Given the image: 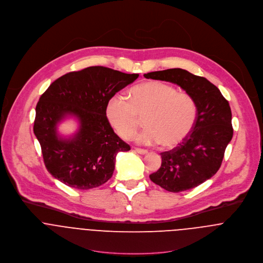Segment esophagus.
<instances>
[{
	"instance_id": "1",
	"label": "esophagus",
	"mask_w": 263,
	"mask_h": 263,
	"mask_svg": "<svg viewBox=\"0 0 263 263\" xmlns=\"http://www.w3.org/2000/svg\"><path fill=\"white\" fill-rule=\"evenodd\" d=\"M135 151H136L137 153H139V154H142V155L147 154V152H148L146 149H141V148H135Z\"/></svg>"
}]
</instances>
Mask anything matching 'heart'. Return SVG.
I'll return each instance as SVG.
<instances>
[{
	"mask_svg": "<svg viewBox=\"0 0 263 263\" xmlns=\"http://www.w3.org/2000/svg\"><path fill=\"white\" fill-rule=\"evenodd\" d=\"M197 109L193 98L161 81H148L130 90V100L112 96L106 106V117L122 139L134 137L144 122L145 130L138 137L143 144H160L165 148L180 145L192 132Z\"/></svg>",
	"mask_w": 263,
	"mask_h": 263,
	"instance_id": "1",
	"label": "heart"
}]
</instances>
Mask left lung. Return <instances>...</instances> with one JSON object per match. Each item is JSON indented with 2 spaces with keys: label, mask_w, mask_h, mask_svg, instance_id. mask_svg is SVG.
Listing matches in <instances>:
<instances>
[{
  "label": "left lung",
  "mask_w": 263,
  "mask_h": 263,
  "mask_svg": "<svg viewBox=\"0 0 263 263\" xmlns=\"http://www.w3.org/2000/svg\"><path fill=\"white\" fill-rule=\"evenodd\" d=\"M144 76L179 85L196 104V122L192 132L179 146L160 153L161 166L149 176L153 183L170 192L192 189L218 172L232 139L228 101L209 80L183 69L151 72Z\"/></svg>",
  "instance_id": "8db88e82"
}]
</instances>
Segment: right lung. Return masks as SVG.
<instances>
[{
  "label": "right lung",
  "instance_id": "right-lung-1",
  "mask_svg": "<svg viewBox=\"0 0 263 263\" xmlns=\"http://www.w3.org/2000/svg\"><path fill=\"white\" fill-rule=\"evenodd\" d=\"M138 77L106 67H88L60 77L41 96L34 134L45 166L55 179L87 190L112 177L117 153L130 147L114 133L106 106L112 96ZM69 116L79 119V132L70 138L61 137L57 124Z\"/></svg>",
  "mask_w": 263,
  "mask_h": 263
}]
</instances>
